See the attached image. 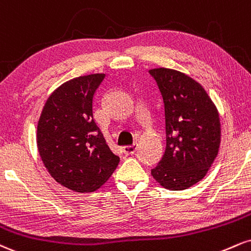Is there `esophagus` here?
<instances>
[{
    "label": "esophagus",
    "mask_w": 251,
    "mask_h": 251,
    "mask_svg": "<svg viewBox=\"0 0 251 251\" xmlns=\"http://www.w3.org/2000/svg\"><path fill=\"white\" fill-rule=\"evenodd\" d=\"M138 146L137 145H127V146H124V153H125L126 155H129V154H134L135 151H137Z\"/></svg>",
    "instance_id": "esophagus-1"
}]
</instances>
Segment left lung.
<instances>
[{"label": "left lung", "mask_w": 251, "mask_h": 251, "mask_svg": "<svg viewBox=\"0 0 251 251\" xmlns=\"http://www.w3.org/2000/svg\"><path fill=\"white\" fill-rule=\"evenodd\" d=\"M164 98L165 154L152 176L170 191H182L206 176L219 153L221 123L217 107L200 83L183 72L150 70Z\"/></svg>", "instance_id": "obj_1"}]
</instances>
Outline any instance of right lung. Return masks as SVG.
<instances>
[{
  "label": "right lung",
  "instance_id": "1",
  "mask_svg": "<svg viewBox=\"0 0 251 251\" xmlns=\"http://www.w3.org/2000/svg\"><path fill=\"white\" fill-rule=\"evenodd\" d=\"M105 74L76 77L48 97L37 123V150L51 176L78 193L95 192L119 165L93 119L92 102Z\"/></svg>",
  "mask_w": 251,
  "mask_h": 251
}]
</instances>
